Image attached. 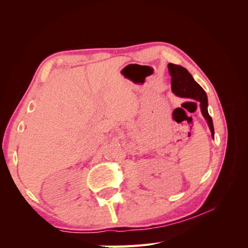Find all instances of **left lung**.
I'll return each instance as SVG.
<instances>
[{"label": "left lung", "instance_id": "obj_1", "mask_svg": "<svg viewBox=\"0 0 248 248\" xmlns=\"http://www.w3.org/2000/svg\"><path fill=\"white\" fill-rule=\"evenodd\" d=\"M169 72L171 77V91L180 97H188L200 101L201 111L207 120L209 128L211 130L212 138L214 139V127L212 118L208 112V99L206 92L198 82L193 79L191 74L184 67L170 63L168 65ZM196 103V102H194Z\"/></svg>", "mask_w": 248, "mask_h": 248}]
</instances>
